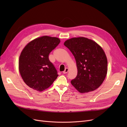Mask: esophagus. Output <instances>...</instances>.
I'll return each instance as SVG.
<instances>
[{
	"instance_id": "34e87169",
	"label": "esophagus",
	"mask_w": 127,
	"mask_h": 127,
	"mask_svg": "<svg viewBox=\"0 0 127 127\" xmlns=\"http://www.w3.org/2000/svg\"><path fill=\"white\" fill-rule=\"evenodd\" d=\"M68 68H65V70L63 71V73L64 74H66V73H67L68 72Z\"/></svg>"
}]
</instances>
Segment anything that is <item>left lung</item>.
Listing matches in <instances>:
<instances>
[{"label": "left lung", "instance_id": "8db88e82", "mask_svg": "<svg viewBox=\"0 0 127 127\" xmlns=\"http://www.w3.org/2000/svg\"><path fill=\"white\" fill-rule=\"evenodd\" d=\"M64 45L74 55L77 67V75L71 83L80 93L93 91L104 80L107 71L105 52L97 43L84 37H74Z\"/></svg>", "mask_w": 127, "mask_h": 127}]
</instances>
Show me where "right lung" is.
Returning a JSON list of instances; mask_svg holds the SVG:
<instances>
[{
	"label": "right lung",
	"instance_id": "add662e5",
	"mask_svg": "<svg viewBox=\"0 0 127 127\" xmlns=\"http://www.w3.org/2000/svg\"><path fill=\"white\" fill-rule=\"evenodd\" d=\"M60 42L57 37L43 36L30 42L23 50L19 59V70L30 87L43 91L57 79L58 74L49 55Z\"/></svg>",
	"mask_w": 127,
	"mask_h": 127
}]
</instances>
